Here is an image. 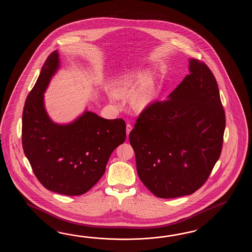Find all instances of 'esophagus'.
<instances>
[{"label":"esophagus","instance_id":"obj_1","mask_svg":"<svg viewBox=\"0 0 252 252\" xmlns=\"http://www.w3.org/2000/svg\"><path fill=\"white\" fill-rule=\"evenodd\" d=\"M131 129H132V125L130 124H127V126H126V132H127V136H128L129 132L131 131Z\"/></svg>","mask_w":252,"mask_h":252}]
</instances>
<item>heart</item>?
Masks as SVG:
<instances>
[{"label":"heart","mask_w":252,"mask_h":252,"mask_svg":"<svg viewBox=\"0 0 252 252\" xmlns=\"http://www.w3.org/2000/svg\"><path fill=\"white\" fill-rule=\"evenodd\" d=\"M140 77L141 75L138 74L124 76L119 82L118 87H117L119 93L128 94ZM154 92H155V88H154L153 82L149 78H145L134 88L132 91L130 92L128 95V102L133 107H145L152 101L154 96Z\"/></svg>","instance_id":"obj_1"}]
</instances>
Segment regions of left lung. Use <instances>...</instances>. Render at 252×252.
<instances>
[{"instance_id": "8db88e82", "label": "left lung", "mask_w": 252, "mask_h": 252, "mask_svg": "<svg viewBox=\"0 0 252 252\" xmlns=\"http://www.w3.org/2000/svg\"><path fill=\"white\" fill-rule=\"evenodd\" d=\"M190 75L165 101L139 113L128 135L140 180L159 198L192 194L219 159L225 113L208 65L191 59Z\"/></svg>"}]
</instances>
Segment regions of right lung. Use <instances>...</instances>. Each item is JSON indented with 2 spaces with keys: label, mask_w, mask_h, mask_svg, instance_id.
Masks as SVG:
<instances>
[{
  "label": "right lung",
  "mask_w": 252,
  "mask_h": 252,
  "mask_svg": "<svg viewBox=\"0 0 252 252\" xmlns=\"http://www.w3.org/2000/svg\"><path fill=\"white\" fill-rule=\"evenodd\" d=\"M59 66L54 51L43 64L22 113V147L43 187L64 195L89 191L105 172L110 156L126 139L123 119L86 112L67 125L54 124L44 107V92Z\"/></svg>",
  "instance_id": "add662e5"
}]
</instances>
